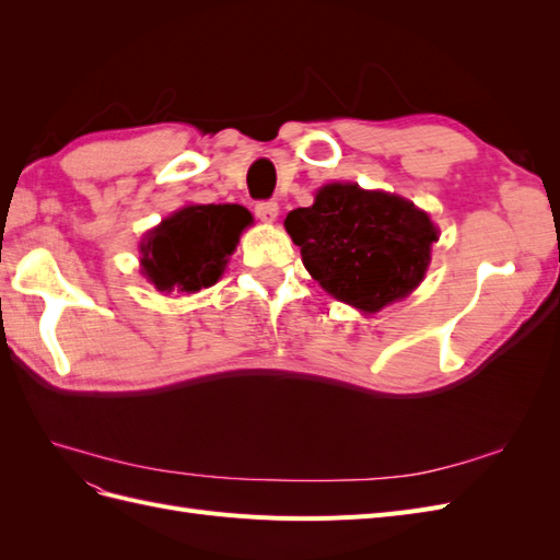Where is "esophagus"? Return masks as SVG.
I'll return each instance as SVG.
<instances>
[{
    "label": "esophagus",
    "instance_id": "34e87169",
    "mask_svg": "<svg viewBox=\"0 0 560 560\" xmlns=\"http://www.w3.org/2000/svg\"><path fill=\"white\" fill-rule=\"evenodd\" d=\"M278 202L276 200H259L257 206H254V214H257L261 222H276V217H278Z\"/></svg>",
    "mask_w": 560,
    "mask_h": 560
}]
</instances>
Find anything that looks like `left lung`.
<instances>
[{
  "label": "left lung",
  "mask_w": 560,
  "mask_h": 560,
  "mask_svg": "<svg viewBox=\"0 0 560 560\" xmlns=\"http://www.w3.org/2000/svg\"><path fill=\"white\" fill-rule=\"evenodd\" d=\"M284 229L301 247L308 273L364 313L418 287L436 241L430 217L413 202L358 184L322 186L311 208L287 214Z\"/></svg>",
  "instance_id": "left-lung-1"
}]
</instances>
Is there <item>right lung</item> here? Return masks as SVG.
Instances as JSON below:
<instances>
[{"mask_svg": "<svg viewBox=\"0 0 560 560\" xmlns=\"http://www.w3.org/2000/svg\"><path fill=\"white\" fill-rule=\"evenodd\" d=\"M252 222L243 206H189L149 233L142 270L161 292H198L224 273L226 257Z\"/></svg>", "mask_w": 560, "mask_h": 560, "instance_id": "add662e5", "label": "right lung"}]
</instances>
